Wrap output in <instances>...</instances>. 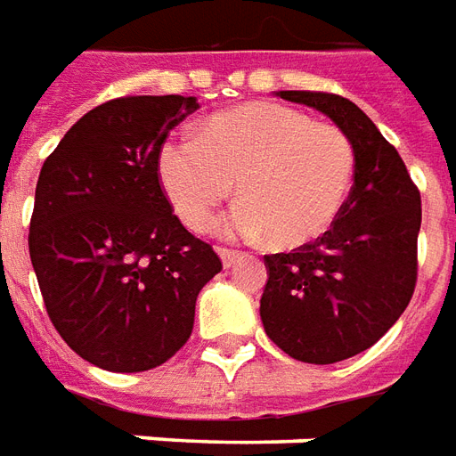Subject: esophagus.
<instances>
[{
  "mask_svg": "<svg viewBox=\"0 0 456 456\" xmlns=\"http://www.w3.org/2000/svg\"><path fill=\"white\" fill-rule=\"evenodd\" d=\"M219 258H222V263H224V268H232V265H237L241 258H244V254L241 251H234V248H217Z\"/></svg>",
  "mask_w": 456,
  "mask_h": 456,
  "instance_id": "1",
  "label": "esophagus"
}]
</instances>
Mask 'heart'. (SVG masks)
<instances>
[{"instance_id": "heart-1", "label": "heart", "mask_w": 456, "mask_h": 456, "mask_svg": "<svg viewBox=\"0 0 456 456\" xmlns=\"http://www.w3.org/2000/svg\"><path fill=\"white\" fill-rule=\"evenodd\" d=\"M157 171L191 232L210 227L237 183L241 205L222 222V232L299 246L322 237L343 210L355 147L338 125L314 123L280 103H248L205 120L200 134L168 137Z\"/></svg>"}]
</instances>
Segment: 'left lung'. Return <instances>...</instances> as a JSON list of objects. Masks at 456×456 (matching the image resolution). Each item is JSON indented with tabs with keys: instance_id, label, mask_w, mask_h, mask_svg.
<instances>
[{
	"instance_id": "8db88e82",
	"label": "left lung",
	"mask_w": 456,
	"mask_h": 456,
	"mask_svg": "<svg viewBox=\"0 0 456 456\" xmlns=\"http://www.w3.org/2000/svg\"><path fill=\"white\" fill-rule=\"evenodd\" d=\"M322 110L355 147V176L329 232L265 256L261 319L289 357L333 365L372 348L396 323L418 280L420 191L377 125L338 94L280 91Z\"/></svg>"
}]
</instances>
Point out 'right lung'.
Masks as SVG:
<instances>
[{
	"instance_id": "1",
	"label": "right lung",
	"mask_w": 456,
	"mask_h": 456,
	"mask_svg": "<svg viewBox=\"0 0 456 456\" xmlns=\"http://www.w3.org/2000/svg\"><path fill=\"white\" fill-rule=\"evenodd\" d=\"M193 96H120L67 130L40 168L28 251L67 346L110 372L183 348L195 299L222 261L174 215L157 159Z\"/></svg>"
}]
</instances>
